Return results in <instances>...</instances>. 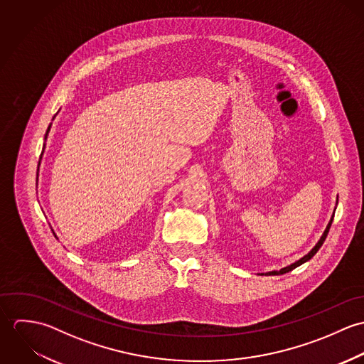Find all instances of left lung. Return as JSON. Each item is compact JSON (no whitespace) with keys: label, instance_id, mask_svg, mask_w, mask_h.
Returning <instances> with one entry per match:
<instances>
[{"label":"left lung","instance_id":"1","mask_svg":"<svg viewBox=\"0 0 364 364\" xmlns=\"http://www.w3.org/2000/svg\"><path fill=\"white\" fill-rule=\"evenodd\" d=\"M332 220H333V215L331 217V221L328 223V225H326V228H325V231H323V234H322V237L319 238V241L316 242V245L312 248L311 251L306 255V257H303L301 259L297 260V262H294V263H291V264H289V266H286V267H283V269H280V270H273V272H267V273H264L266 276H274V274H283V273H287V272H290V270H293V269H296L297 266H300V264H303L304 262H307V260L311 259L312 257L318 252V250L322 247V244H323V241H325V238H326V235H328V232H329V228H331V224H332ZM263 274V273H262Z\"/></svg>","mask_w":364,"mask_h":364}]
</instances>
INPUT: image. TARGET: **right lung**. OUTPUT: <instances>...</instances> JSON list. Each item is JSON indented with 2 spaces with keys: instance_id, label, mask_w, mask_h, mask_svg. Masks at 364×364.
<instances>
[{
  "instance_id": "add662e5",
  "label": "right lung",
  "mask_w": 364,
  "mask_h": 364,
  "mask_svg": "<svg viewBox=\"0 0 364 364\" xmlns=\"http://www.w3.org/2000/svg\"><path fill=\"white\" fill-rule=\"evenodd\" d=\"M50 126H52V124H50ZM50 126H49V127H48V132H46V136H45V140H46V137H48V134H49V132H50ZM39 162H41V161H39Z\"/></svg>"
}]
</instances>
